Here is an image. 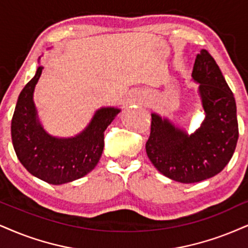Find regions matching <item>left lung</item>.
<instances>
[{
    "label": "left lung",
    "mask_w": 248,
    "mask_h": 248,
    "mask_svg": "<svg viewBox=\"0 0 248 248\" xmlns=\"http://www.w3.org/2000/svg\"><path fill=\"white\" fill-rule=\"evenodd\" d=\"M192 78L199 84L204 117L194 133L187 134L168 118L152 114L146 153L168 178L191 184L214 177L224 169L236 149L237 107L215 60L206 49L195 59Z\"/></svg>",
    "instance_id": "8db88e82"
}]
</instances>
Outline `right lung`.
<instances>
[{
    "instance_id": "add662e5",
    "label": "right lung",
    "mask_w": 248,
    "mask_h": 248,
    "mask_svg": "<svg viewBox=\"0 0 248 248\" xmlns=\"http://www.w3.org/2000/svg\"><path fill=\"white\" fill-rule=\"evenodd\" d=\"M20 92L11 121V138L18 160L33 176L53 185L79 179L95 168L105 147V131L121 110L106 107L96 110L82 132L71 138L48 134L39 122L33 101L34 87L42 72Z\"/></svg>"
}]
</instances>
